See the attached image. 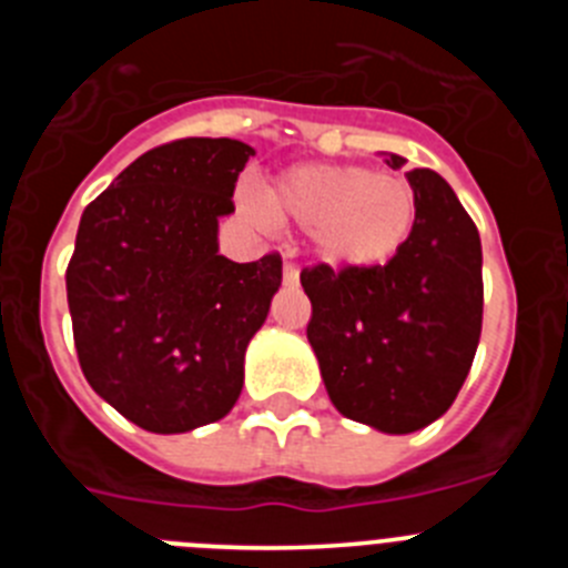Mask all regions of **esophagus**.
Returning a JSON list of instances; mask_svg holds the SVG:
<instances>
[{
    "label": "esophagus",
    "mask_w": 568,
    "mask_h": 568,
    "mask_svg": "<svg viewBox=\"0 0 568 568\" xmlns=\"http://www.w3.org/2000/svg\"><path fill=\"white\" fill-rule=\"evenodd\" d=\"M284 281L287 284H298V267H295L293 261H284Z\"/></svg>",
    "instance_id": "34e87169"
}]
</instances>
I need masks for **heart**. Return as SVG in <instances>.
Segmentation results:
<instances>
[{"label":"heart","instance_id":"heart-1","mask_svg":"<svg viewBox=\"0 0 568 568\" xmlns=\"http://www.w3.org/2000/svg\"><path fill=\"white\" fill-rule=\"evenodd\" d=\"M273 222L310 230L318 255L335 267L393 261L418 222L415 190L395 175L355 164H298L264 193Z\"/></svg>","mask_w":568,"mask_h":568}]
</instances>
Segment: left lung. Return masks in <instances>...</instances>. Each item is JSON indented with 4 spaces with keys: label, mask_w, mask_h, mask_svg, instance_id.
<instances>
[{
    "label": "left lung",
    "mask_w": 568,
    "mask_h": 568,
    "mask_svg": "<svg viewBox=\"0 0 568 568\" xmlns=\"http://www.w3.org/2000/svg\"><path fill=\"white\" fill-rule=\"evenodd\" d=\"M406 179L418 222L393 261L301 270L313 304L307 338L329 400L346 418L393 435L415 433L453 406L484 324L478 227L435 170L415 168Z\"/></svg>",
    "instance_id": "left-lung-1"
}]
</instances>
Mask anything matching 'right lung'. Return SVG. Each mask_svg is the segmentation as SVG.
Instances as JSON below:
<instances>
[{
	"label": "right lung",
	"instance_id": "1",
	"mask_svg": "<svg viewBox=\"0 0 568 568\" xmlns=\"http://www.w3.org/2000/svg\"><path fill=\"white\" fill-rule=\"evenodd\" d=\"M255 150L235 139H175L139 155L84 207L68 307L88 384L148 433L224 418L244 386V353L281 284V255H219Z\"/></svg>",
	"mask_w": 568,
	"mask_h": 568
}]
</instances>
